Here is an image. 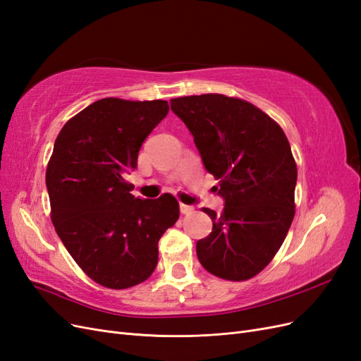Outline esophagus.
I'll list each match as a JSON object with an SVG mask.
<instances>
[{"mask_svg": "<svg viewBox=\"0 0 361 361\" xmlns=\"http://www.w3.org/2000/svg\"><path fill=\"white\" fill-rule=\"evenodd\" d=\"M180 212H182L183 215L192 214V212H194V206H191V204H183V203H180Z\"/></svg>", "mask_w": 361, "mask_h": 361, "instance_id": "1", "label": "esophagus"}]
</instances>
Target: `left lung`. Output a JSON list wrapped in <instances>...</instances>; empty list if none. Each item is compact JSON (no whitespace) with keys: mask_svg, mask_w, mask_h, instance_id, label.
Returning a JSON list of instances; mask_svg holds the SVG:
<instances>
[{"mask_svg":"<svg viewBox=\"0 0 361 361\" xmlns=\"http://www.w3.org/2000/svg\"><path fill=\"white\" fill-rule=\"evenodd\" d=\"M170 106L224 199L220 215L203 207L212 232L195 245L200 264L224 280L255 277L276 256L295 215L297 164L289 141L268 114L238 97L183 96Z\"/></svg>","mask_w":361,"mask_h":361,"instance_id":"1","label":"left lung"}]
</instances>
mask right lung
<instances>
[{"label":"right lung","mask_w":361,"mask_h":361,"mask_svg":"<svg viewBox=\"0 0 361 361\" xmlns=\"http://www.w3.org/2000/svg\"><path fill=\"white\" fill-rule=\"evenodd\" d=\"M167 113V101L105 97L73 116L54 143L47 169L52 224L76 264L105 288L147 280L159 238L179 218L171 194L138 199L125 179Z\"/></svg>","instance_id":"obj_1"}]
</instances>
